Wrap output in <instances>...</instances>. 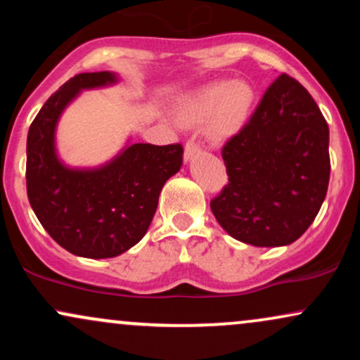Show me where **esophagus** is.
Returning <instances> with one entry per match:
<instances>
[{
    "label": "esophagus",
    "mask_w": 360,
    "mask_h": 360,
    "mask_svg": "<svg viewBox=\"0 0 360 360\" xmlns=\"http://www.w3.org/2000/svg\"><path fill=\"white\" fill-rule=\"evenodd\" d=\"M200 152H201L200 146H198L194 140H189V142L186 143V147H184V160H186V162H189V160H193V157H196L198 154H200Z\"/></svg>",
    "instance_id": "34e87169"
}]
</instances>
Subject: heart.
I'll list each match as a JSON object with an SVG mask.
<instances>
[{
  "instance_id": "1",
  "label": "heart",
  "mask_w": 360,
  "mask_h": 360,
  "mask_svg": "<svg viewBox=\"0 0 360 360\" xmlns=\"http://www.w3.org/2000/svg\"><path fill=\"white\" fill-rule=\"evenodd\" d=\"M254 98V89L245 81L212 82L177 105L176 120L181 125L191 127L210 117L206 135L220 143L243 127Z\"/></svg>"
}]
</instances>
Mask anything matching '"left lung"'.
<instances>
[{"mask_svg":"<svg viewBox=\"0 0 360 360\" xmlns=\"http://www.w3.org/2000/svg\"><path fill=\"white\" fill-rule=\"evenodd\" d=\"M328 137L311 94L281 74L221 150L229 184L210 205L221 229L254 247L298 240L328 189Z\"/></svg>","mask_w":360,"mask_h":360,"instance_id":"8db88e82","label":"left lung"}]
</instances>
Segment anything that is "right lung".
Instances as JSON below:
<instances>
[{
  "instance_id": "1",
  "label": "right lung",
  "mask_w": 360,
  "mask_h": 360,
  "mask_svg": "<svg viewBox=\"0 0 360 360\" xmlns=\"http://www.w3.org/2000/svg\"><path fill=\"white\" fill-rule=\"evenodd\" d=\"M117 72L77 74L45 101L27 137V193L47 233L74 255L117 257L142 240L183 147L127 143L94 167L69 166L57 150V125L82 91L110 88Z\"/></svg>"
}]
</instances>
